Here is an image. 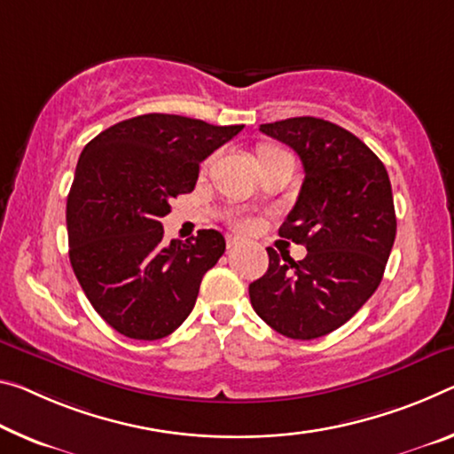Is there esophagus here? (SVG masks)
<instances>
[{"instance_id": "obj_1", "label": "esophagus", "mask_w": 454, "mask_h": 454, "mask_svg": "<svg viewBox=\"0 0 454 454\" xmlns=\"http://www.w3.org/2000/svg\"><path fill=\"white\" fill-rule=\"evenodd\" d=\"M244 240L240 239V236H234V234H226V247L228 248H234L239 247V244H242Z\"/></svg>"}]
</instances>
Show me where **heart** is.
<instances>
[{
	"mask_svg": "<svg viewBox=\"0 0 454 454\" xmlns=\"http://www.w3.org/2000/svg\"><path fill=\"white\" fill-rule=\"evenodd\" d=\"M230 222H232L239 230H244V232H250V230H254L258 226V220L253 214H236Z\"/></svg>",
	"mask_w": 454,
	"mask_h": 454,
	"instance_id": "b5f03b06",
	"label": "heart"
}]
</instances>
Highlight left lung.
Wrapping results in <instances>:
<instances>
[{
    "mask_svg": "<svg viewBox=\"0 0 454 454\" xmlns=\"http://www.w3.org/2000/svg\"><path fill=\"white\" fill-rule=\"evenodd\" d=\"M301 157L305 179L278 234L307 256L269 253V270L250 283L254 311L291 340L341 327L376 293L395 239L390 177L378 155L329 121L293 117L261 125Z\"/></svg>",
    "mask_w": 454,
    "mask_h": 454,
    "instance_id": "obj_1",
    "label": "left lung"
}]
</instances>
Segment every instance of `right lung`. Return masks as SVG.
<instances>
[{
    "label": "right lung",
    "instance_id": "1",
    "mask_svg": "<svg viewBox=\"0 0 454 454\" xmlns=\"http://www.w3.org/2000/svg\"><path fill=\"white\" fill-rule=\"evenodd\" d=\"M242 129L149 113L86 143L67 201L68 254L86 299L121 335L161 340L192 313L224 236L200 230L168 244L161 218L171 198L196 188L200 163Z\"/></svg>",
    "mask_w": 454,
    "mask_h": 454
}]
</instances>
